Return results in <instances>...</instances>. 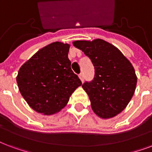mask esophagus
<instances>
[{
  "mask_svg": "<svg viewBox=\"0 0 152 152\" xmlns=\"http://www.w3.org/2000/svg\"><path fill=\"white\" fill-rule=\"evenodd\" d=\"M79 78L80 79V80L83 82V81H84V74L83 73L80 74V75H79Z\"/></svg>",
  "mask_w": 152,
  "mask_h": 152,
  "instance_id": "esophagus-1",
  "label": "esophagus"
}]
</instances>
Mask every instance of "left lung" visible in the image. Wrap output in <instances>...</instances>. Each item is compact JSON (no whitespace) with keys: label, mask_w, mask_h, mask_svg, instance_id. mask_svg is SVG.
I'll list each match as a JSON object with an SVG mask.
<instances>
[{"label":"left lung","mask_w":152,"mask_h":152,"mask_svg":"<svg viewBox=\"0 0 152 152\" xmlns=\"http://www.w3.org/2000/svg\"><path fill=\"white\" fill-rule=\"evenodd\" d=\"M72 44L91 59L95 67L93 80L82 85L92 111L102 119L116 116L135 93L137 76L132 64L115 46L102 39Z\"/></svg>","instance_id":"left-lung-1"}]
</instances>
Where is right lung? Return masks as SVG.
<instances>
[{
    "mask_svg": "<svg viewBox=\"0 0 152 152\" xmlns=\"http://www.w3.org/2000/svg\"><path fill=\"white\" fill-rule=\"evenodd\" d=\"M70 45L53 42L37 52L20 68L17 83L20 94L36 112L54 115L68 104L80 80L68 57Z\"/></svg>",
    "mask_w": 152,
    "mask_h": 152,
    "instance_id": "right-lung-1",
    "label": "right lung"
}]
</instances>
